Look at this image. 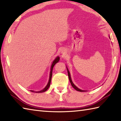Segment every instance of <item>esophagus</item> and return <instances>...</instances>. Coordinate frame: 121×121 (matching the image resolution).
Segmentation results:
<instances>
[{"label": "esophagus", "instance_id": "1", "mask_svg": "<svg viewBox=\"0 0 121 121\" xmlns=\"http://www.w3.org/2000/svg\"><path fill=\"white\" fill-rule=\"evenodd\" d=\"M61 53L65 54V49H62L61 50Z\"/></svg>", "mask_w": 121, "mask_h": 121}]
</instances>
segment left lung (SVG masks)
<instances>
[{
  "instance_id": "obj_1",
  "label": "left lung",
  "mask_w": 121,
  "mask_h": 121,
  "mask_svg": "<svg viewBox=\"0 0 121 121\" xmlns=\"http://www.w3.org/2000/svg\"><path fill=\"white\" fill-rule=\"evenodd\" d=\"M66 69H67V71H68V76H69V80H70V83H71V85H72V86L73 88L75 89L76 91H81V92H83V91H83V90H81V89H79L78 88V87H77L75 85H74L73 83V82H72V79H71V75H70V72L69 71V70H68V68H67V67H66Z\"/></svg>"
}]
</instances>
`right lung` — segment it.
Here are the masks:
<instances>
[{
    "instance_id": "add662e5",
    "label": "right lung",
    "mask_w": 121,
    "mask_h": 121,
    "mask_svg": "<svg viewBox=\"0 0 121 121\" xmlns=\"http://www.w3.org/2000/svg\"><path fill=\"white\" fill-rule=\"evenodd\" d=\"M59 60H60V58H59V56H57L55 59V60L53 61L52 65H51V70H50V77H49V80L48 83L47 85V86H46L44 88H43V90L39 91H32V92H36V93H39V92H45L49 88V87L50 85V83H51V78H52V70H53V66H55V65L56 63H58L59 62Z\"/></svg>"
}]
</instances>
